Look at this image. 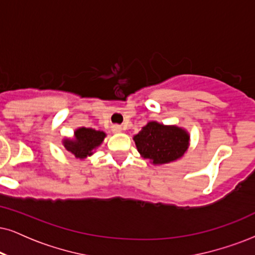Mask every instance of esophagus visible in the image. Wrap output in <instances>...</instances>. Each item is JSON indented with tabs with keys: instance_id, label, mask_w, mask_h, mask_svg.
Returning <instances> with one entry per match:
<instances>
[{
	"instance_id": "1",
	"label": "esophagus",
	"mask_w": 255,
	"mask_h": 255,
	"mask_svg": "<svg viewBox=\"0 0 255 255\" xmlns=\"http://www.w3.org/2000/svg\"><path fill=\"white\" fill-rule=\"evenodd\" d=\"M112 131H113V133H120V131H122V127H121V126H119V125L112 126Z\"/></svg>"
}]
</instances>
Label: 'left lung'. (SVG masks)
Masks as SVG:
<instances>
[{
    "mask_svg": "<svg viewBox=\"0 0 255 255\" xmlns=\"http://www.w3.org/2000/svg\"><path fill=\"white\" fill-rule=\"evenodd\" d=\"M133 140L143 159L160 166L181 159L188 150L191 136L182 127L149 121L134 135Z\"/></svg>",
    "mask_w": 255,
    "mask_h": 255,
    "instance_id": "1",
    "label": "left lung"
}]
</instances>
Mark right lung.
Wrapping results in <instances>:
<instances>
[{
	"instance_id": "1",
	"label": "right lung",
	"mask_w": 255,
	"mask_h": 255,
	"mask_svg": "<svg viewBox=\"0 0 255 255\" xmlns=\"http://www.w3.org/2000/svg\"><path fill=\"white\" fill-rule=\"evenodd\" d=\"M107 134L94 128L79 127L74 130L73 137H64L62 140L63 147L72 153L76 159L85 160L95 153L96 148L101 146Z\"/></svg>"
}]
</instances>
